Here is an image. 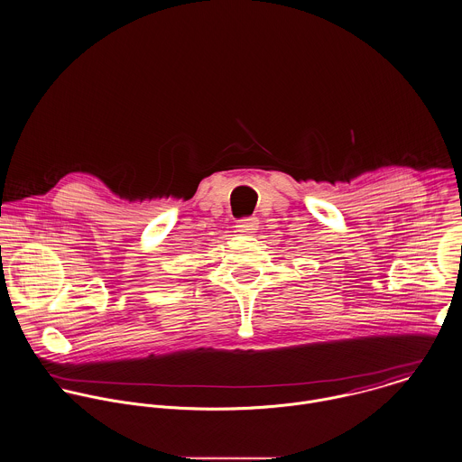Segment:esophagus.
<instances>
[{"instance_id":"1","label":"esophagus","mask_w":462,"mask_h":462,"mask_svg":"<svg viewBox=\"0 0 462 462\" xmlns=\"http://www.w3.org/2000/svg\"><path fill=\"white\" fill-rule=\"evenodd\" d=\"M257 226H259V219L257 217H243L236 225L237 232H245V234H250V232L257 230Z\"/></svg>"}]
</instances>
